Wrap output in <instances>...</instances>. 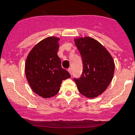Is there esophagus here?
<instances>
[{"mask_svg": "<svg viewBox=\"0 0 135 135\" xmlns=\"http://www.w3.org/2000/svg\"><path fill=\"white\" fill-rule=\"evenodd\" d=\"M68 71L69 72V74L71 75V74H72V70H71V68H69V69H68Z\"/></svg>", "mask_w": 135, "mask_h": 135, "instance_id": "1", "label": "esophagus"}]
</instances>
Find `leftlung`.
Masks as SVG:
<instances>
[{
	"label": "left lung",
	"instance_id": "left-lung-1",
	"mask_svg": "<svg viewBox=\"0 0 135 135\" xmlns=\"http://www.w3.org/2000/svg\"><path fill=\"white\" fill-rule=\"evenodd\" d=\"M75 43L83 67L81 76L74 80L80 93L94 98L104 92L113 79L114 61L107 49L92 38H77Z\"/></svg>",
	"mask_w": 135,
	"mask_h": 135
}]
</instances>
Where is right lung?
Listing matches in <instances>:
<instances>
[{
  "mask_svg": "<svg viewBox=\"0 0 135 135\" xmlns=\"http://www.w3.org/2000/svg\"><path fill=\"white\" fill-rule=\"evenodd\" d=\"M59 38L48 37L39 42L26 58L25 74L32 90L43 98L55 96L60 90L62 80L71 75L61 67L57 55Z\"/></svg>",
  "mask_w": 135,
  "mask_h": 135,
  "instance_id": "obj_1",
  "label": "right lung"
}]
</instances>
